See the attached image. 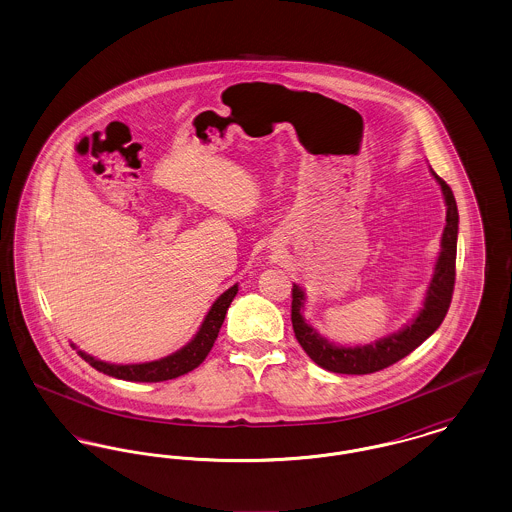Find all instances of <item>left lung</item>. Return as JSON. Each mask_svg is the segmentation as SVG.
Listing matches in <instances>:
<instances>
[{
    "mask_svg": "<svg viewBox=\"0 0 512 512\" xmlns=\"http://www.w3.org/2000/svg\"><path fill=\"white\" fill-rule=\"evenodd\" d=\"M430 172L441 188L443 201L447 207L445 228L441 234V249L434 265V274L426 288L422 307L401 330L365 345H340L328 341L318 334L313 324L307 322V318L303 317L307 295L299 284H293L292 324L295 338L305 349V353L324 370L338 374H370L388 368L393 363L401 361L403 357H407L422 341L428 340L447 315L455 286L459 211L451 188L436 172L432 169Z\"/></svg>",
    "mask_w": 512,
    "mask_h": 512,
    "instance_id": "obj_1",
    "label": "left lung"
}]
</instances>
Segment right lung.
<instances>
[{"instance_id": "add662e5", "label": "right lung", "mask_w": 512, "mask_h": 512, "mask_svg": "<svg viewBox=\"0 0 512 512\" xmlns=\"http://www.w3.org/2000/svg\"><path fill=\"white\" fill-rule=\"evenodd\" d=\"M236 293H238V284H234L226 292L220 293V297H217V301L211 305L209 313L203 318V322H201L199 330L195 332L194 338L188 341L184 347H180L178 351H174L163 359H157V361L136 363V365H115V363L99 361L96 357L84 353L74 343H71V345L86 363H90L96 370L107 374V376H113V378H119V380H128V382L172 380V378H178L182 374H188L190 370H194L205 361V357L209 355L213 343L219 336L220 326L224 322L226 311H228L232 299L236 297Z\"/></svg>"}]
</instances>
